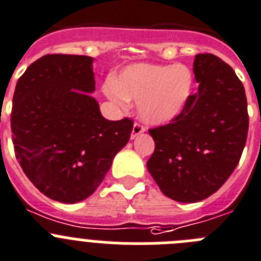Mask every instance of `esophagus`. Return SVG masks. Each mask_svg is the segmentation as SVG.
Segmentation results:
<instances>
[{
	"instance_id": "esophagus-1",
	"label": "esophagus",
	"mask_w": 261,
	"mask_h": 261,
	"mask_svg": "<svg viewBox=\"0 0 261 261\" xmlns=\"http://www.w3.org/2000/svg\"><path fill=\"white\" fill-rule=\"evenodd\" d=\"M144 131H146V127H144L143 124H140L139 122H135L133 126V130H131V139L137 138L138 135H140V134L144 133Z\"/></svg>"
}]
</instances>
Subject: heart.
<instances>
[{"label": "heart", "mask_w": 261, "mask_h": 261, "mask_svg": "<svg viewBox=\"0 0 261 261\" xmlns=\"http://www.w3.org/2000/svg\"><path fill=\"white\" fill-rule=\"evenodd\" d=\"M193 73L187 65L133 64L117 80L103 85L106 96L121 106L138 101L139 117L147 123L164 124L184 112L193 94Z\"/></svg>", "instance_id": "b5f03b06"}]
</instances>
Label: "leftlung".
Masks as SVG:
<instances>
[{
	"label": "left lung",
	"mask_w": 261,
	"mask_h": 261,
	"mask_svg": "<svg viewBox=\"0 0 261 261\" xmlns=\"http://www.w3.org/2000/svg\"><path fill=\"white\" fill-rule=\"evenodd\" d=\"M198 92L169 123L149 128L155 151L147 168L178 202L207 198L237 168L248 134L246 92L234 69L213 54L193 62Z\"/></svg>",
	"instance_id": "1"
}]
</instances>
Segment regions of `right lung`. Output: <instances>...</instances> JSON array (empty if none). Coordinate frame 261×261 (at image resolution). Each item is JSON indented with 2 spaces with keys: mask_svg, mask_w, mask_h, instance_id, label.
Masks as SVG:
<instances>
[{
  "mask_svg": "<svg viewBox=\"0 0 261 261\" xmlns=\"http://www.w3.org/2000/svg\"><path fill=\"white\" fill-rule=\"evenodd\" d=\"M93 58L52 54L30 64L13 96L15 158L43 194L64 203L88 198L130 139L133 119L108 121L88 93Z\"/></svg>",
  "mask_w": 261,
  "mask_h": 261,
  "instance_id": "obj_1",
  "label": "right lung"
}]
</instances>
